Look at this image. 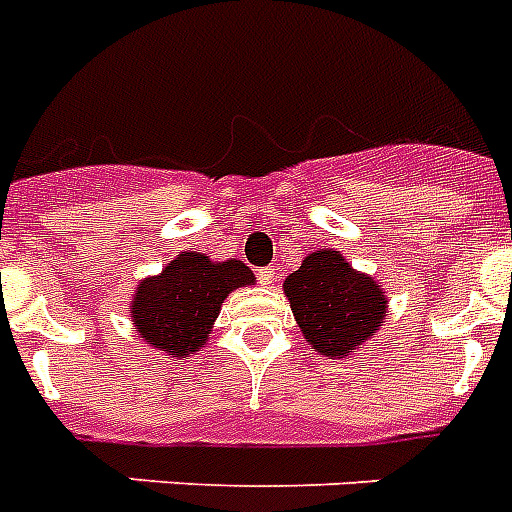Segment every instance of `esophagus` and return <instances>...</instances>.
Masks as SVG:
<instances>
[{"label":"esophagus","mask_w":512,"mask_h":512,"mask_svg":"<svg viewBox=\"0 0 512 512\" xmlns=\"http://www.w3.org/2000/svg\"><path fill=\"white\" fill-rule=\"evenodd\" d=\"M259 279H261V285H274V279H277V269L274 266H266V269H261L259 272Z\"/></svg>","instance_id":"34e87169"}]
</instances>
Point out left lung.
Segmentation results:
<instances>
[{"mask_svg":"<svg viewBox=\"0 0 512 512\" xmlns=\"http://www.w3.org/2000/svg\"><path fill=\"white\" fill-rule=\"evenodd\" d=\"M282 290L303 339L326 360H349L383 329L388 316L381 282L357 272L334 248L308 253Z\"/></svg>","mask_w":512,"mask_h":512,"instance_id":"obj_1","label":"left lung"}]
</instances>
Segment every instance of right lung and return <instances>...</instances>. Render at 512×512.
Returning a JSON list of instances; mask_svg holds the SVG:
<instances>
[{
	"label": "right lung",
	"instance_id": "1",
	"mask_svg": "<svg viewBox=\"0 0 512 512\" xmlns=\"http://www.w3.org/2000/svg\"><path fill=\"white\" fill-rule=\"evenodd\" d=\"M248 285H256V277L243 261L181 251L163 272L139 279L129 300L131 326L147 347L189 360L209 342L227 295Z\"/></svg>",
	"mask_w": 512,
	"mask_h": 512
}]
</instances>
